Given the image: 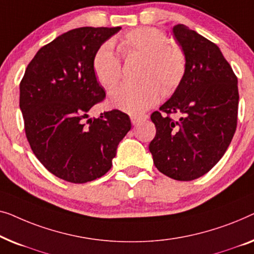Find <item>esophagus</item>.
<instances>
[{"mask_svg": "<svg viewBox=\"0 0 254 254\" xmlns=\"http://www.w3.org/2000/svg\"><path fill=\"white\" fill-rule=\"evenodd\" d=\"M147 119V116H131V123L133 124V126H135V124H138L139 122H141V121H144Z\"/></svg>", "mask_w": 254, "mask_h": 254, "instance_id": "1", "label": "esophagus"}]
</instances>
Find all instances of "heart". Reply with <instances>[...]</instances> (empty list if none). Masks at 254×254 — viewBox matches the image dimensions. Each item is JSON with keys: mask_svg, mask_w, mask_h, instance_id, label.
<instances>
[{"mask_svg": "<svg viewBox=\"0 0 254 254\" xmlns=\"http://www.w3.org/2000/svg\"><path fill=\"white\" fill-rule=\"evenodd\" d=\"M124 59L142 56L140 84H123L109 93V105L131 115L154 107L160 93L170 95L180 87L187 73V54L180 45L169 41L166 32L156 27H138L115 39ZM93 72L105 88H112L122 78V64L109 45H102L93 57Z\"/></svg>", "mask_w": 254, "mask_h": 254, "instance_id": "1", "label": "heart"}]
</instances>
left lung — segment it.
I'll return each instance as SVG.
<instances>
[{"label":"left lung","mask_w":254,"mask_h":254,"mask_svg":"<svg viewBox=\"0 0 254 254\" xmlns=\"http://www.w3.org/2000/svg\"><path fill=\"white\" fill-rule=\"evenodd\" d=\"M187 54V73L160 112L151 115L156 133L149 152L160 173L195 180L220 161L237 127V77L220 48L183 24L173 28ZM180 113V120L171 117Z\"/></svg>","instance_id":"8db88e82"}]
</instances>
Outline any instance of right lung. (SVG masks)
Here are the masks:
<instances>
[{
    "mask_svg": "<svg viewBox=\"0 0 254 254\" xmlns=\"http://www.w3.org/2000/svg\"><path fill=\"white\" fill-rule=\"evenodd\" d=\"M117 27H79L39 49L19 85V107L34 155L56 177L87 183L113 164L131 121L119 109L88 119L106 98L93 72V57Z\"/></svg>",
    "mask_w": 254,
    "mask_h": 254,
    "instance_id": "1",
    "label": "right lung"
}]
</instances>
